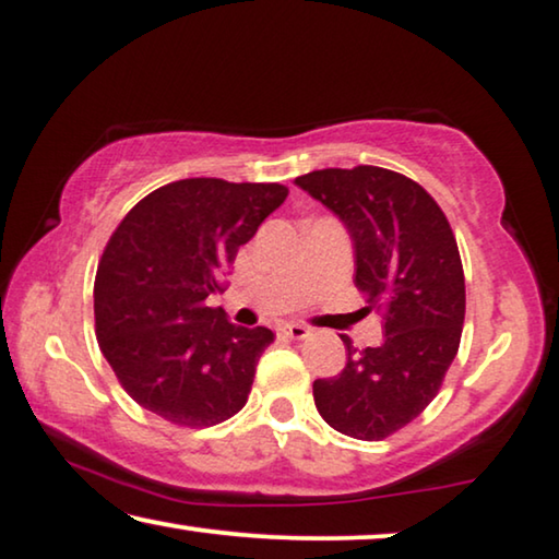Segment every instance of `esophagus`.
Masks as SVG:
<instances>
[{"label": "esophagus", "instance_id": "34e87169", "mask_svg": "<svg viewBox=\"0 0 559 559\" xmlns=\"http://www.w3.org/2000/svg\"><path fill=\"white\" fill-rule=\"evenodd\" d=\"M280 335L289 337V340H305L307 335H310V328L297 325V322H285V325L280 328Z\"/></svg>", "mask_w": 559, "mask_h": 559}]
</instances>
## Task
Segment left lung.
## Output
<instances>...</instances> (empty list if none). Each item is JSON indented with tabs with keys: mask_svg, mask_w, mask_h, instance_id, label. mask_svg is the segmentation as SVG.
Listing matches in <instances>:
<instances>
[{
	"mask_svg": "<svg viewBox=\"0 0 559 559\" xmlns=\"http://www.w3.org/2000/svg\"><path fill=\"white\" fill-rule=\"evenodd\" d=\"M295 183L345 222L355 285L383 314L380 347H353L333 378L312 383L328 426L383 441L424 414L441 391L464 330L466 285L456 237L431 193L380 166L322 168Z\"/></svg>",
	"mask_w": 559,
	"mask_h": 559,
	"instance_id": "left-lung-1",
	"label": "left lung"
}]
</instances>
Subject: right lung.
<instances>
[{
	"instance_id": "right-lung-1",
	"label": "right lung",
	"mask_w": 559,
	"mask_h": 559,
	"mask_svg": "<svg viewBox=\"0 0 559 559\" xmlns=\"http://www.w3.org/2000/svg\"><path fill=\"white\" fill-rule=\"evenodd\" d=\"M287 193L282 183L174 181L110 234L95 272V335L139 406L183 428L216 426L245 408L274 333L234 325L206 297L226 289L239 247Z\"/></svg>"
}]
</instances>
